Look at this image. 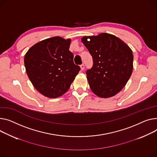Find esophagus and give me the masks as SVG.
Wrapping results in <instances>:
<instances>
[{
    "label": "esophagus",
    "instance_id": "34e87169",
    "mask_svg": "<svg viewBox=\"0 0 157 157\" xmlns=\"http://www.w3.org/2000/svg\"><path fill=\"white\" fill-rule=\"evenodd\" d=\"M80 67H81V69L82 71H83L85 69V64H82L81 66H80Z\"/></svg>",
    "mask_w": 157,
    "mask_h": 157
}]
</instances>
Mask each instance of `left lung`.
I'll return each instance as SVG.
<instances>
[{
    "label": "left lung",
    "mask_w": 157,
    "mask_h": 157,
    "mask_svg": "<svg viewBox=\"0 0 157 157\" xmlns=\"http://www.w3.org/2000/svg\"><path fill=\"white\" fill-rule=\"evenodd\" d=\"M81 41L93 58V66L86 71L91 91L101 98L116 95L131 76V49L118 37L105 33L84 36Z\"/></svg>",
    "instance_id": "left-lung-1"
}]
</instances>
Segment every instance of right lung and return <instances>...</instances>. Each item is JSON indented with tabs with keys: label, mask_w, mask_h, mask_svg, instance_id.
<instances>
[{
	"label": "right lung",
	"mask_w": 157,
	"mask_h": 157,
	"mask_svg": "<svg viewBox=\"0 0 157 157\" xmlns=\"http://www.w3.org/2000/svg\"><path fill=\"white\" fill-rule=\"evenodd\" d=\"M71 40L47 38L31 47L25 56L27 75L43 95L57 98L64 94L80 71L69 50Z\"/></svg>",
	"instance_id": "obj_1"
}]
</instances>
